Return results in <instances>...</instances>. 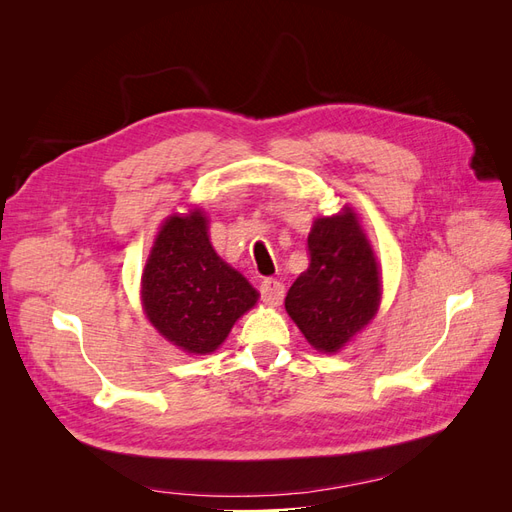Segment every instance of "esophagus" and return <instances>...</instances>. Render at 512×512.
<instances>
[{"label": "esophagus", "instance_id": "obj_1", "mask_svg": "<svg viewBox=\"0 0 512 512\" xmlns=\"http://www.w3.org/2000/svg\"><path fill=\"white\" fill-rule=\"evenodd\" d=\"M260 299L269 303V305H280L284 301V284L280 280H273V277H267V280L260 282Z\"/></svg>", "mask_w": 512, "mask_h": 512}]
</instances>
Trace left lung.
I'll use <instances>...</instances> for the list:
<instances>
[{"label":"left lung","instance_id":"left-lung-1","mask_svg":"<svg viewBox=\"0 0 512 512\" xmlns=\"http://www.w3.org/2000/svg\"><path fill=\"white\" fill-rule=\"evenodd\" d=\"M309 267L286 294V312L320 352L342 350L376 316L380 269L359 218L344 207L318 218L307 237Z\"/></svg>","mask_w":512,"mask_h":512}]
</instances>
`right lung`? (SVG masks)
I'll list each match as a JSON object with an SVG mask.
<instances>
[{"mask_svg":"<svg viewBox=\"0 0 512 512\" xmlns=\"http://www.w3.org/2000/svg\"><path fill=\"white\" fill-rule=\"evenodd\" d=\"M200 209L170 215L143 271V307L170 344L188 354H209L228 337L258 292L215 254Z\"/></svg>","mask_w":512,"mask_h":512,"instance_id":"1","label":"right lung"}]
</instances>
